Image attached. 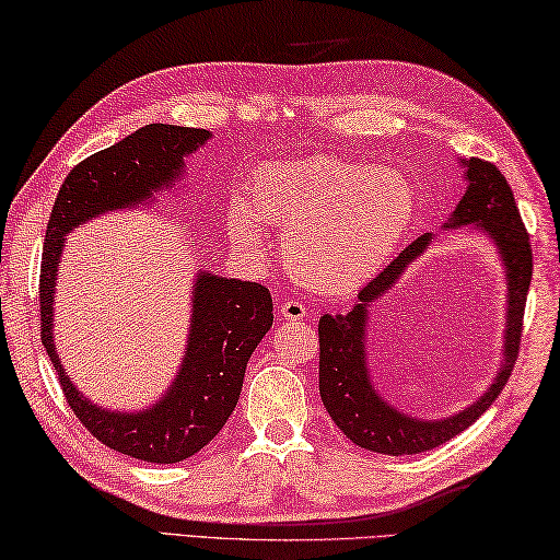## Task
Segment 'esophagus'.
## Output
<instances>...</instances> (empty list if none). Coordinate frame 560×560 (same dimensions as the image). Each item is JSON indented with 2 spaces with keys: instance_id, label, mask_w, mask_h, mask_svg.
<instances>
[{
  "instance_id": "34e87169",
  "label": "esophagus",
  "mask_w": 560,
  "mask_h": 560,
  "mask_svg": "<svg viewBox=\"0 0 560 560\" xmlns=\"http://www.w3.org/2000/svg\"><path fill=\"white\" fill-rule=\"evenodd\" d=\"M278 312H280L282 319H288V322H302L304 316H307V307H304V304L298 302V300L282 302Z\"/></svg>"
}]
</instances>
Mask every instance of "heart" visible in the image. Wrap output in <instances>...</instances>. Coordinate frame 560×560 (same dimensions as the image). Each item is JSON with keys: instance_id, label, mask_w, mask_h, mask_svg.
<instances>
[{"instance_id": "b5f03b06", "label": "heart", "mask_w": 560, "mask_h": 560, "mask_svg": "<svg viewBox=\"0 0 560 560\" xmlns=\"http://www.w3.org/2000/svg\"><path fill=\"white\" fill-rule=\"evenodd\" d=\"M415 189L405 175L346 158L266 165L248 197L231 199L226 229L236 248H260V221L284 231L294 278L322 292H346L373 278L407 234Z\"/></svg>"}]
</instances>
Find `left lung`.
<instances>
[{"label": "left lung", "instance_id": "8db88e82", "mask_svg": "<svg viewBox=\"0 0 560 560\" xmlns=\"http://www.w3.org/2000/svg\"><path fill=\"white\" fill-rule=\"evenodd\" d=\"M466 167L468 189L458 202L456 212H453L451 226L478 224L488 231L502 253L504 266H508L510 314L508 336H504L508 339L504 341V365L488 393L476 405L441 421H419L405 417L389 407L383 397H377L371 385V375H368L363 346L368 307L377 298H383V292L393 288L409 262L427 248L429 236H419L389 266L380 270L365 288H361L358 304L351 312L339 316L324 314L319 319L322 402L334 419V424L355 446L365 451L385 453V456H409V453L431 451L446 444L448 439L468 429L498 399L512 375L516 355H520L526 292H529L534 270L529 234H526L520 209H516L512 187L504 180L500 167L490 161H482V158H470V161H466Z\"/></svg>", "mask_w": 560, "mask_h": 560}]
</instances>
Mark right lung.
Segmentation results:
<instances>
[{
  "label": "right lung",
  "instance_id": "right-lung-1",
  "mask_svg": "<svg viewBox=\"0 0 560 560\" xmlns=\"http://www.w3.org/2000/svg\"><path fill=\"white\" fill-rule=\"evenodd\" d=\"M209 139L205 129L149 124L124 141L84 158L60 185L50 209L40 258V341L58 373L62 395L82 427L104 446L149 463H180L212 441L234 411L250 353L272 326L266 284L199 276L189 346L171 393L153 409L116 415L84 399L62 373L52 348V288L62 244L72 226L102 212L139 205L183 171V155Z\"/></svg>",
  "mask_w": 560,
  "mask_h": 560
}]
</instances>
